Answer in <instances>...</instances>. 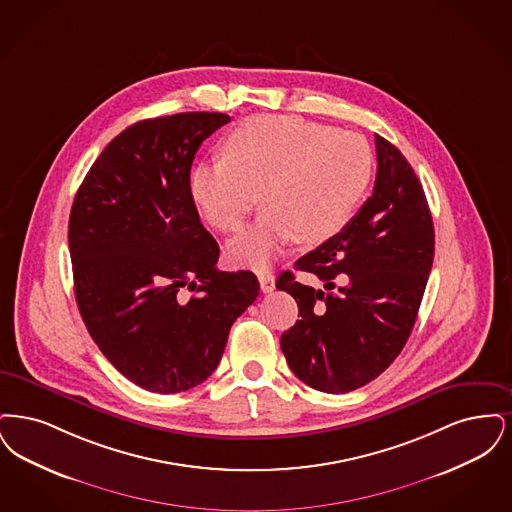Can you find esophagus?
Returning a JSON list of instances; mask_svg holds the SVG:
<instances>
[{
	"mask_svg": "<svg viewBox=\"0 0 512 512\" xmlns=\"http://www.w3.org/2000/svg\"><path fill=\"white\" fill-rule=\"evenodd\" d=\"M258 281H260L262 292H271V290L275 289V277H273V273L269 269L258 271Z\"/></svg>",
	"mask_w": 512,
	"mask_h": 512,
	"instance_id": "esophagus-1",
	"label": "esophagus"
}]
</instances>
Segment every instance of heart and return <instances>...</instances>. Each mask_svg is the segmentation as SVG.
I'll list each match as a JSON object with an SVG mask.
<instances>
[{
    "label": "heart",
    "instance_id": "obj_1",
    "mask_svg": "<svg viewBox=\"0 0 512 512\" xmlns=\"http://www.w3.org/2000/svg\"><path fill=\"white\" fill-rule=\"evenodd\" d=\"M222 155L199 164L189 187L202 218L222 233L241 229L260 199L266 202L227 246L239 266H266L292 239L329 241L350 222L373 176V153L361 135L298 116L246 118L225 137Z\"/></svg>",
    "mask_w": 512,
    "mask_h": 512
}]
</instances>
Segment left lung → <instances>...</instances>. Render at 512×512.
<instances>
[{"label": "left lung", "mask_w": 512, "mask_h": 512, "mask_svg": "<svg viewBox=\"0 0 512 512\" xmlns=\"http://www.w3.org/2000/svg\"><path fill=\"white\" fill-rule=\"evenodd\" d=\"M375 145L373 195L340 233L294 264L323 289L298 283L292 271L277 279L300 313L281 334V350L296 377L327 394L365 386L400 356L434 260L421 181L390 141L375 134Z\"/></svg>", "instance_id": "obj_1"}]
</instances>
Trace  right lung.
Listing matches in <instances>:
<instances>
[{
	"label": "right lung",
	"mask_w": 512,
	"mask_h": 512,
	"mask_svg": "<svg viewBox=\"0 0 512 512\" xmlns=\"http://www.w3.org/2000/svg\"><path fill=\"white\" fill-rule=\"evenodd\" d=\"M229 116L141 120L93 162L70 210L74 296L91 338L134 384L178 394L210 377L256 300L252 271H220L191 197L200 143Z\"/></svg>",
	"instance_id": "add662e5"
}]
</instances>
